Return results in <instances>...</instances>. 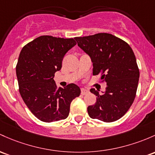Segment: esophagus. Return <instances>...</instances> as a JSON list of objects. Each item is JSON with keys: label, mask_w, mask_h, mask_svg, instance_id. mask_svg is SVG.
I'll return each instance as SVG.
<instances>
[{"label": "esophagus", "mask_w": 155, "mask_h": 155, "mask_svg": "<svg viewBox=\"0 0 155 155\" xmlns=\"http://www.w3.org/2000/svg\"><path fill=\"white\" fill-rule=\"evenodd\" d=\"M89 93V91L87 89H84V88H82V89L81 90V94L82 95V96H84V95L87 94V93Z\"/></svg>", "instance_id": "34e87169"}]
</instances>
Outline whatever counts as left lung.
Returning <instances> with one entry per match:
<instances>
[{"label": "left lung", "mask_w": 155, "mask_h": 155, "mask_svg": "<svg viewBox=\"0 0 155 155\" xmlns=\"http://www.w3.org/2000/svg\"><path fill=\"white\" fill-rule=\"evenodd\" d=\"M74 39L91 57L93 74H101V80L107 83L102 95L91 89L97 98L95 104L87 107L88 115L104 122L118 120L133 103L138 84L140 73L133 51L121 39L107 33Z\"/></svg>", "instance_id": "8db88e82"}]
</instances>
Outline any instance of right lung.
Segmentation results:
<instances>
[{
	"label": "right lung",
	"mask_w": 155,
	"mask_h": 155,
	"mask_svg": "<svg viewBox=\"0 0 155 155\" xmlns=\"http://www.w3.org/2000/svg\"><path fill=\"white\" fill-rule=\"evenodd\" d=\"M76 42L73 38L41 36L22 48L16 66L20 96L35 117L43 122L68 118L73 100L81 90L75 84L57 88L54 74Z\"/></svg>",
	"instance_id": "add662e5"
}]
</instances>
